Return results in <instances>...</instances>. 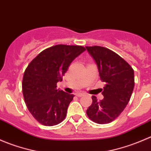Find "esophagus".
<instances>
[{"mask_svg": "<svg viewBox=\"0 0 151 151\" xmlns=\"http://www.w3.org/2000/svg\"><path fill=\"white\" fill-rule=\"evenodd\" d=\"M76 95H77V96L78 97H81V96H85V93H77Z\"/></svg>", "mask_w": 151, "mask_h": 151, "instance_id": "34e87169", "label": "esophagus"}]
</instances>
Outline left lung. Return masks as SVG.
<instances>
[{"label": "left lung", "instance_id": "left-lung-1", "mask_svg": "<svg viewBox=\"0 0 151 151\" xmlns=\"http://www.w3.org/2000/svg\"><path fill=\"white\" fill-rule=\"evenodd\" d=\"M85 47L98 66L100 79L106 83L101 93L104 99L98 101L93 96L87 115L99 124L111 123L121 115L130 100L134 87V70L109 49L100 46Z\"/></svg>", "mask_w": 151, "mask_h": 151}]
</instances>
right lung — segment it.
<instances>
[{
	"label": "right lung",
	"instance_id": "obj_1",
	"mask_svg": "<svg viewBox=\"0 0 151 151\" xmlns=\"http://www.w3.org/2000/svg\"><path fill=\"white\" fill-rule=\"evenodd\" d=\"M85 48L79 45H58L41 52L25 69L22 88L29 112L39 123L52 126L61 123L74 94L57 89V83L71 62Z\"/></svg>",
	"mask_w": 151,
	"mask_h": 151
}]
</instances>
